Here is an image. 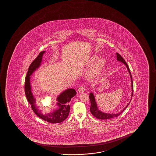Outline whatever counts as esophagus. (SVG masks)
Segmentation results:
<instances>
[{
  "mask_svg": "<svg viewBox=\"0 0 156 156\" xmlns=\"http://www.w3.org/2000/svg\"><path fill=\"white\" fill-rule=\"evenodd\" d=\"M78 91L79 92V93H83L84 91H85V87L83 86H80L79 87V88H78Z\"/></svg>",
  "mask_w": 156,
  "mask_h": 156,
  "instance_id": "esophagus-1",
  "label": "esophagus"
}]
</instances>
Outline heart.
I'll return each instance as SVG.
<instances>
[{
	"instance_id": "obj_1",
	"label": "heart",
	"mask_w": 156,
	"mask_h": 156,
	"mask_svg": "<svg viewBox=\"0 0 156 156\" xmlns=\"http://www.w3.org/2000/svg\"><path fill=\"white\" fill-rule=\"evenodd\" d=\"M88 62L90 64L94 63L90 70V75H96L98 74L102 69L103 67L105 65V60L102 58H97V56L95 55L90 56L88 61Z\"/></svg>"
}]
</instances>
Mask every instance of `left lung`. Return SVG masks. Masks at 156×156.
<instances>
[{
  "mask_svg": "<svg viewBox=\"0 0 156 156\" xmlns=\"http://www.w3.org/2000/svg\"><path fill=\"white\" fill-rule=\"evenodd\" d=\"M117 59L118 61H119L120 62H122L124 64L126 65V67L127 68L128 72L129 73L130 76V78H131V83H132V98L133 95V79L132 77V75L130 73L129 69L128 67V64H127V63L125 62V61L124 60V58H122V56L120 55L119 54L117 53ZM90 111L92 113V115H94L95 117L99 119H111V118H113L117 117L118 116L121 114V113L124 111V110L126 109L127 107H128V105L129 104L130 102L128 103V105H127L124 110L122 111H121L119 113H116V114H110V113H103L101 111H100L98 110V107H97V105H96V102H95V98H94V95L92 93H90Z\"/></svg>",
  "mask_w": 156,
  "mask_h": 156,
  "instance_id": "left-lung-1",
  "label": "left lung"
}]
</instances>
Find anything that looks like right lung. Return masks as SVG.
<instances>
[{"label":"right lung","mask_w":156,"mask_h":156,"mask_svg":"<svg viewBox=\"0 0 156 156\" xmlns=\"http://www.w3.org/2000/svg\"><path fill=\"white\" fill-rule=\"evenodd\" d=\"M44 53L45 51H41L29 67L27 75L25 79V94L27 100L31 105L32 110L37 116L48 122L53 124L60 123L64 121L68 117L70 112V105H69V103L70 101L71 98L76 95V92L73 89H68L65 90L60 94L57 98V100L58 102L57 103L58 106V110H55L51 113V112L45 115L41 112V111L39 110L38 108L36 105V100L34 98L31 91L30 76L37 68L40 66L42 56Z\"/></svg>","instance_id":"obj_1"}]
</instances>
